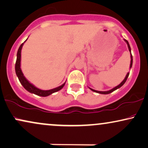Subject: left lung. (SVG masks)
I'll use <instances>...</instances> for the list:
<instances>
[{
	"instance_id": "8db88e82",
	"label": "left lung",
	"mask_w": 148,
	"mask_h": 148,
	"mask_svg": "<svg viewBox=\"0 0 148 148\" xmlns=\"http://www.w3.org/2000/svg\"><path fill=\"white\" fill-rule=\"evenodd\" d=\"M125 42H126V43L127 44V46H128V50H129V52H130V69H131V68H132V54H131V48H130V44H129V43H128V41H127L126 40H124ZM129 74H130V73L129 72H128L127 73V74H126V77L124 78V79L122 80V82H121V83L119 84V85H118L117 86H116V87H115L114 88H113V89H110V90H108V91H97V90H95V89H91V88H90V87H89V89H91V91H94V92H96V93H100V94H108V93H111V92H113V91H114L115 90H116V89H119V88H120L121 86H123L124 85V84L126 83V80H127V78H128V76H129Z\"/></svg>"
}]
</instances>
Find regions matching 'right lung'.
I'll return each mask as SVG.
<instances>
[{
    "label": "right lung",
    "mask_w": 148,
    "mask_h": 148,
    "mask_svg": "<svg viewBox=\"0 0 148 148\" xmlns=\"http://www.w3.org/2000/svg\"><path fill=\"white\" fill-rule=\"evenodd\" d=\"M28 40V38L25 40V42ZM22 43V44L20 45V46L18 48V52H17V59H16V65H15V70H16V74L17 76H18V79H19L20 83L21 85L23 86L24 89L26 90L29 91V92L31 93H34V94L37 95V96H42V97H46L51 95L52 93L57 92V91L61 90L62 88L64 87L65 84V81L64 83L62 84V85L59 86V87L54 88V89H49V90H42V89H39L35 87L34 85H33L32 83H31L28 80L27 78H26L25 76H24L23 72L21 70V50L22 48V46L24 43Z\"/></svg>",
    "instance_id": "right-lung-1"
}]
</instances>
